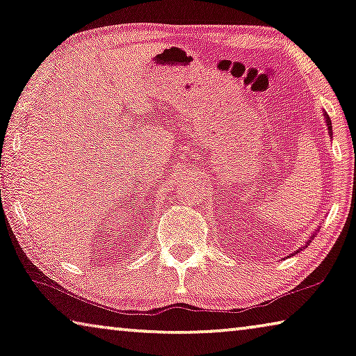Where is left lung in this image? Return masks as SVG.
Returning a JSON list of instances; mask_svg holds the SVG:
<instances>
[{
  "instance_id": "left-lung-1",
  "label": "left lung",
  "mask_w": 356,
  "mask_h": 356,
  "mask_svg": "<svg viewBox=\"0 0 356 356\" xmlns=\"http://www.w3.org/2000/svg\"><path fill=\"white\" fill-rule=\"evenodd\" d=\"M325 120H326V127H328V131H330V134H331V136H332V127H331V118L328 117V114H326V112H325ZM312 238H314V236H312ZM312 238H310V239H312ZM310 242V241H309ZM309 242H307V244H309ZM307 244H306V247H307ZM304 249V247H301V249L300 250H302ZM300 250H298V252H300ZM296 252V253H298Z\"/></svg>"
}]
</instances>
